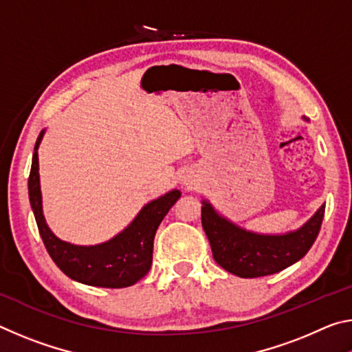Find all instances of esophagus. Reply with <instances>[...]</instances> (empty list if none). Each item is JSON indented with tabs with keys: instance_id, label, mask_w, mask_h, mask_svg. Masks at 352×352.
Here are the masks:
<instances>
[{
	"instance_id": "esophagus-1",
	"label": "esophagus",
	"mask_w": 352,
	"mask_h": 352,
	"mask_svg": "<svg viewBox=\"0 0 352 352\" xmlns=\"http://www.w3.org/2000/svg\"><path fill=\"white\" fill-rule=\"evenodd\" d=\"M186 186H188V188H189V183H186Z\"/></svg>"
}]
</instances>
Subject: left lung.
Listing matches in <instances>:
<instances>
[{
	"label": "left lung",
	"instance_id": "1",
	"mask_svg": "<svg viewBox=\"0 0 352 352\" xmlns=\"http://www.w3.org/2000/svg\"><path fill=\"white\" fill-rule=\"evenodd\" d=\"M309 121L307 118H302ZM201 225L210 241L214 261L241 278H259L295 264L311 250L324 216V205L298 230L283 234H262L242 228L201 200Z\"/></svg>",
	"mask_w": 352,
	"mask_h": 352
}]
</instances>
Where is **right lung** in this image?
I'll return each mask as SVG.
<instances>
[{"mask_svg":"<svg viewBox=\"0 0 352 352\" xmlns=\"http://www.w3.org/2000/svg\"><path fill=\"white\" fill-rule=\"evenodd\" d=\"M43 136L45 129L34 147L28 189L38 233L52 261L71 279L94 287L121 289L138 283L151 270L155 233L182 192L172 189L162 197L148 201L132 222L110 241L96 245L65 242L52 233L43 216L38 174V146Z\"/></svg>","mask_w":352,"mask_h":352,"instance_id":"add662e5","label":"right lung"}]
</instances>
